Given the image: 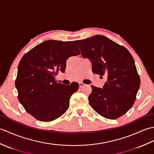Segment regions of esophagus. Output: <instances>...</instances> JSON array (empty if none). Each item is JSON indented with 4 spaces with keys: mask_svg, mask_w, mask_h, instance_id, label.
Masks as SVG:
<instances>
[{
    "mask_svg": "<svg viewBox=\"0 0 154 154\" xmlns=\"http://www.w3.org/2000/svg\"><path fill=\"white\" fill-rule=\"evenodd\" d=\"M79 87L80 88H82V87H83L85 86V84H83V83H79Z\"/></svg>",
    "mask_w": 154,
    "mask_h": 154,
    "instance_id": "esophagus-1",
    "label": "esophagus"
}]
</instances>
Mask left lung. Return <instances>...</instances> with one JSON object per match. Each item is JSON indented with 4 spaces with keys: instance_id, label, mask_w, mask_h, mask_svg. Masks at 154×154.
Returning <instances> with one entry per match:
<instances>
[{
    "instance_id": "8db88e82",
    "label": "left lung",
    "mask_w": 154,
    "mask_h": 154,
    "mask_svg": "<svg viewBox=\"0 0 154 154\" xmlns=\"http://www.w3.org/2000/svg\"><path fill=\"white\" fill-rule=\"evenodd\" d=\"M83 58L92 64V71L106 81L102 88L91 86L88 100L100 115L116 119L131 109L140 85L134 60L124 47L102 35L75 41Z\"/></svg>"
}]
</instances>
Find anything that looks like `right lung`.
I'll return each mask as SVG.
<instances>
[{
	"label": "right lung",
	"instance_id": "add662e5",
	"mask_svg": "<svg viewBox=\"0 0 154 154\" xmlns=\"http://www.w3.org/2000/svg\"><path fill=\"white\" fill-rule=\"evenodd\" d=\"M80 54L74 42L46 40L26 54L18 67L15 86L18 100L26 112L37 120L50 122L63 114L77 83L65 85L55 81L64 73L69 57Z\"/></svg>",
	"mask_w": 154,
	"mask_h": 154
}]
</instances>
